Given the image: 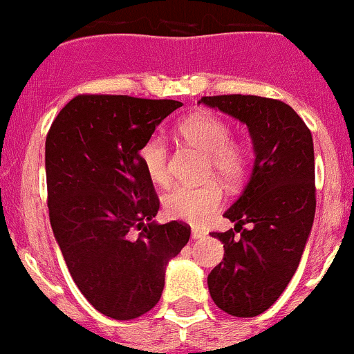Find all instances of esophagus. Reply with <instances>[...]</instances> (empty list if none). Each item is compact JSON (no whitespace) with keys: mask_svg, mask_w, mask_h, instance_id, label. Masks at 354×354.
<instances>
[{"mask_svg":"<svg viewBox=\"0 0 354 354\" xmlns=\"http://www.w3.org/2000/svg\"><path fill=\"white\" fill-rule=\"evenodd\" d=\"M205 234V231L200 230V227H194V230H192V238H194V240H200V238H203Z\"/></svg>","mask_w":354,"mask_h":354,"instance_id":"1","label":"esophagus"}]
</instances>
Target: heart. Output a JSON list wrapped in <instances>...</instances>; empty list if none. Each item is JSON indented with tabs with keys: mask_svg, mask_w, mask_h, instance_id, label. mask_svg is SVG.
Segmentation results:
<instances>
[{
	"mask_svg": "<svg viewBox=\"0 0 354 354\" xmlns=\"http://www.w3.org/2000/svg\"><path fill=\"white\" fill-rule=\"evenodd\" d=\"M181 138L207 154L205 176H217L226 187H238L248 173L250 156L241 142L231 140V128L223 118L200 111L178 124ZM138 160L149 180L159 187L169 183V149L162 135L152 133L138 149ZM223 188L216 181L198 187L178 185L162 197L167 217L202 224L219 209Z\"/></svg>",
	"mask_w": 354,
	"mask_h": 354,
	"instance_id": "obj_1",
	"label": "heart"
}]
</instances>
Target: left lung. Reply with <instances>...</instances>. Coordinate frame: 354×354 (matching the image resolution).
Wrapping results in <instances>:
<instances>
[{
    "mask_svg": "<svg viewBox=\"0 0 354 354\" xmlns=\"http://www.w3.org/2000/svg\"><path fill=\"white\" fill-rule=\"evenodd\" d=\"M200 102L243 121L255 149L252 176L224 212L234 230L212 233L224 259L207 277L214 303L233 317H257L295 276L315 216V157L305 121L279 99L205 95ZM248 223L250 228H243ZM234 232H240L236 237Z\"/></svg>",
    "mask_w": 354,
    "mask_h": 354,
    "instance_id": "left-lung-1",
    "label": "left lung"
}]
</instances>
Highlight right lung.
Here are the masks:
<instances>
[{"label": "right lung", "mask_w": 354, "mask_h": 354, "mask_svg": "<svg viewBox=\"0 0 354 354\" xmlns=\"http://www.w3.org/2000/svg\"><path fill=\"white\" fill-rule=\"evenodd\" d=\"M181 106L80 94L59 111L46 137L53 233L82 295L114 320L154 308L167 262L190 240L188 224L152 221L159 197L138 160L140 145Z\"/></svg>", "instance_id": "obj_1"}]
</instances>
